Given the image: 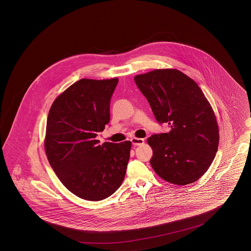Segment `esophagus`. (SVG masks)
<instances>
[{
	"instance_id": "34e87169",
	"label": "esophagus",
	"mask_w": 251,
	"mask_h": 251,
	"mask_svg": "<svg viewBox=\"0 0 251 251\" xmlns=\"http://www.w3.org/2000/svg\"><path fill=\"white\" fill-rule=\"evenodd\" d=\"M131 143L134 146H141L145 143V140L143 138H137V137H132L131 139Z\"/></svg>"
}]
</instances>
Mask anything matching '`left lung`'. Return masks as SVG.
I'll list each match as a JSON object with an SVG mask.
<instances>
[{
  "label": "left lung",
  "instance_id": "obj_1",
  "mask_svg": "<svg viewBox=\"0 0 251 251\" xmlns=\"http://www.w3.org/2000/svg\"><path fill=\"white\" fill-rule=\"evenodd\" d=\"M156 120L170 131L147 139L151 165L159 177L177 185L201 179L215 159L219 129L215 112L198 84L183 72L161 69L134 76Z\"/></svg>",
  "mask_w": 251,
  "mask_h": 251
}]
</instances>
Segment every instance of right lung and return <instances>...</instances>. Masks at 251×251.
<instances>
[{"mask_svg": "<svg viewBox=\"0 0 251 251\" xmlns=\"http://www.w3.org/2000/svg\"><path fill=\"white\" fill-rule=\"evenodd\" d=\"M119 79H81L49 111L45 152L65 187L85 201L104 200L120 188L131 141L99 145L97 133L110 121V100Z\"/></svg>", "mask_w": 251, "mask_h": 251, "instance_id": "add662e5", "label": "right lung"}]
</instances>
